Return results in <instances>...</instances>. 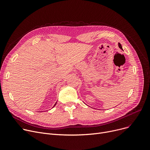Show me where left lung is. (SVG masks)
I'll list each match as a JSON object with an SVG mask.
<instances>
[{"label":"left lung","mask_w":150,"mask_h":150,"mask_svg":"<svg viewBox=\"0 0 150 150\" xmlns=\"http://www.w3.org/2000/svg\"><path fill=\"white\" fill-rule=\"evenodd\" d=\"M118 45H119V48L120 49H121L122 50H123V49H122V45L120 44V43H119V44H118Z\"/></svg>","instance_id":"8db88e82"}]
</instances>
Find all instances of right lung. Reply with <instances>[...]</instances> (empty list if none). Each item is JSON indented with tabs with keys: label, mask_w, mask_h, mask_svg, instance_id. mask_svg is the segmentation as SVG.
<instances>
[{
	"label": "right lung",
	"mask_w": 150,
	"mask_h": 150,
	"mask_svg": "<svg viewBox=\"0 0 150 150\" xmlns=\"http://www.w3.org/2000/svg\"><path fill=\"white\" fill-rule=\"evenodd\" d=\"M57 105V103H55V104H54V106H53V107H54V106H55V105Z\"/></svg>",
	"instance_id": "1"
}]
</instances>
